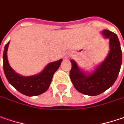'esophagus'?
Wrapping results in <instances>:
<instances>
[{
	"mask_svg": "<svg viewBox=\"0 0 124 124\" xmlns=\"http://www.w3.org/2000/svg\"><path fill=\"white\" fill-rule=\"evenodd\" d=\"M67 57H68V56H67Z\"/></svg>",
	"mask_w": 124,
	"mask_h": 124,
	"instance_id": "obj_1",
	"label": "esophagus"
}]
</instances>
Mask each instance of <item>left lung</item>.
<instances>
[{
	"instance_id": "left-lung-1",
	"label": "left lung",
	"mask_w": 124,
	"mask_h": 124,
	"mask_svg": "<svg viewBox=\"0 0 124 124\" xmlns=\"http://www.w3.org/2000/svg\"><path fill=\"white\" fill-rule=\"evenodd\" d=\"M102 35L109 40V52L102 63L91 73L82 71L74 60H71L70 78L75 88L87 96L103 93L115 82L122 63V52L117 35L109 30H103Z\"/></svg>"
}]
</instances>
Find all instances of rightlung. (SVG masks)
<instances>
[{
  "label": "right lung",
  "instance_id": "add662e5",
  "mask_svg": "<svg viewBox=\"0 0 124 124\" xmlns=\"http://www.w3.org/2000/svg\"><path fill=\"white\" fill-rule=\"evenodd\" d=\"M9 44L8 42L5 46L3 56V70L9 83L25 96H35L45 93L49 89L53 75L59 69L63 59L49 63L38 75L28 77L22 76L15 72L8 63L7 52Z\"/></svg>",
  "mask_w": 124,
  "mask_h": 124
}]
</instances>
